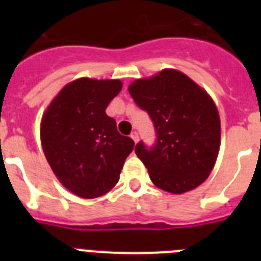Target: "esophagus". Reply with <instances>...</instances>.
Returning <instances> with one entry per match:
<instances>
[{
	"instance_id": "esophagus-1",
	"label": "esophagus",
	"mask_w": 261,
	"mask_h": 261,
	"mask_svg": "<svg viewBox=\"0 0 261 261\" xmlns=\"http://www.w3.org/2000/svg\"><path fill=\"white\" fill-rule=\"evenodd\" d=\"M130 138H132V140H133V141H135V142H137V141H138V138H140V137H138V133L135 130V132L130 133Z\"/></svg>"
}]
</instances>
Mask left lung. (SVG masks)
I'll return each instance as SVG.
<instances>
[{
	"mask_svg": "<svg viewBox=\"0 0 261 261\" xmlns=\"http://www.w3.org/2000/svg\"><path fill=\"white\" fill-rule=\"evenodd\" d=\"M136 105L146 111L155 142L136 145L151 181L171 193L199 187L216 163L221 141L220 115L206 91L174 69L129 86Z\"/></svg>",
	"mask_w": 261,
	"mask_h": 261,
	"instance_id": "1",
	"label": "left lung"
}]
</instances>
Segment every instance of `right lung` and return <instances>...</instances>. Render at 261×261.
Masks as SVG:
<instances>
[{
    "mask_svg": "<svg viewBox=\"0 0 261 261\" xmlns=\"http://www.w3.org/2000/svg\"><path fill=\"white\" fill-rule=\"evenodd\" d=\"M121 87L119 80L73 81L53 99L41 120V145L50 168L62 186L84 199L105 195L119 181L135 146L106 114Z\"/></svg>",
    "mask_w": 261,
    "mask_h": 261,
    "instance_id": "add662e5",
    "label": "right lung"
}]
</instances>
